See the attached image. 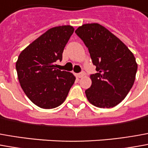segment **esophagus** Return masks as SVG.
I'll return each instance as SVG.
<instances>
[{
    "instance_id": "1",
    "label": "esophagus",
    "mask_w": 148,
    "mask_h": 148,
    "mask_svg": "<svg viewBox=\"0 0 148 148\" xmlns=\"http://www.w3.org/2000/svg\"><path fill=\"white\" fill-rule=\"evenodd\" d=\"M84 76V72H81L77 74V77H79V78H81V77H83Z\"/></svg>"
}]
</instances>
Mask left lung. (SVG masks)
<instances>
[{"label":"left lung","instance_id":"left-lung-1","mask_svg":"<svg viewBox=\"0 0 148 148\" xmlns=\"http://www.w3.org/2000/svg\"><path fill=\"white\" fill-rule=\"evenodd\" d=\"M75 33L88 49L97 73L85 90L88 101L112 108L123 101L134 84L138 65L133 53L114 34L97 23L84 24Z\"/></svg>","mask_w":148,"mask_h":148}]
</instances>
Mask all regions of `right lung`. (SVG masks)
Returning <instances> with one entry per match:
<instances>
[{"label": "right lung", "mask_w": 148, "mask_h": 148, "mask_svg": "<svg viewBox=\"0 0 148 148\" xmlns=\"http://www.w3.org/2000/svg\"><path fill=\"white\" fill-rule=\"evenodd\" d=\"M74 32L71 25L48 29L30 43L18 56L16 69L21 88L34 104L53 109L64 102L76 77L57 69L63 51Z\"/></svg>", "instance_id": "1"}]
</instances>
